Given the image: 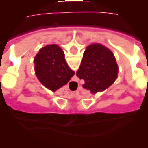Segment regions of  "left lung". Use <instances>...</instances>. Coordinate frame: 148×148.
<instances>
[{
  "label": "left lung",
  "instance_id": "8db88e82",
  "mask_svg": "<svg viewBox=\"0 0 148 148\" xmlns=\"http://www.w3.org/2000/svg\"><path fill=\"white\" fill-rule=\"evenodd\" d=\"M116 60L113 53L101 43L86 47L81 65L76 72L85 83L82 87L95 94L111 86L118 76Z\"/></svg>",
  "mask_w": 148,
  "mask_h": 148
}]
</instances>
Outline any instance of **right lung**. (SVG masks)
Wrapping results in <instances>:
<instances>
[{
	"mask_svg": "<svg viewBox=\"0 0 148 148\" xmlns=\"http://www.w3.org/2000/svg\"><path fill=\"white\" fill-rule=\"evenodd\" d=\"M34 65L37 78L53 92L66 85L74 74L66 62L64 52L57 44H48L39 49L34 58Z\"/></svg>",
	"mask_w": 148,
	"mask_h": 148,
	"instance_id": "right-lung-1",
	"label": "right lung"
}]
</instances>
